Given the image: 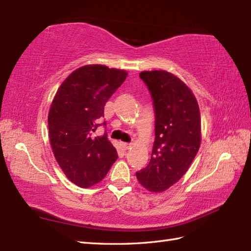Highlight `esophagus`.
Instances as JSON below:
<instances>
[{
	"instance_id": "obj_1",
	"label": "esophagus",
	"mask_w": 251,
	"mask_h": 251,
	"mask_svg": "<svg viewBox=\"0 0 251 251\" xmlns=\"http://www.w3.org/2000/svg\"><path fill=\"white\" fill-rule=\"evenodd\" d=\"M122 146H123V148L125 149V150H129L130 147H131L130 143H127V142H122Z\"/></svg>"
}]
</instances>
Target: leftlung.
Returning a JSON list of instances; mask_svg holds the SVG:
<instances>
[{
    "label": "left lung",
    "instance_id": "obj_1",
    "mask_svg": "<svg viewBox=\"0 0 251 251\" xmlns=\"http://www.w3.org/2000/svg\"><path fill=\"white\" fill-rule=\"evenodd\" d=\"M139 76L153 100L155 139L150 163L136 176L149 191L163 192L188 172L199 152L200 108L193 93L174 74L156 70Z\"/></svg>",
    "mask_w": 251,
    "mask_h": 251
}]
</instances>
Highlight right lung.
Here are the masks:
<instances>
[{
    "label": "right lung",
    "mask_w": 251,
    "mask_h": 251,
    "mask_svg": "<svg viewBox=\"0 0 251 251\" xmlns=\"http://www.w3.org/2000/svg\"><path fill=\"white\" fill-rule=\"evenodd\" d=\"M127 72L105 66H84L58 88L49 114L50 141L68 179L81 188L100 182L116 161L106 132L94 136L102 122L106 101L125 81Z\"/></svg>",
    "instance_id": "obj_1"
}]
</instances>
